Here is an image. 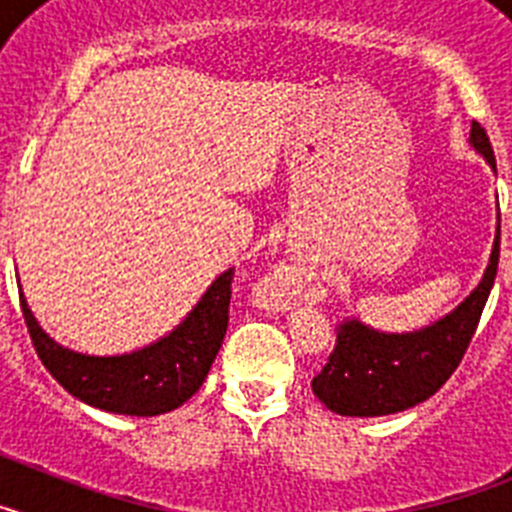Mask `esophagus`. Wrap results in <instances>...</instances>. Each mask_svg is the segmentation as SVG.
I'll return each mask as SVG.
<instances>
[{
    "mask_svg": "<svg viewBox=\"0 0 512 512\" xmlns=\"http://www.w3.org/2000/svg\"><path fill=\"white\" fill-rule=\"evenodd\" d=\"M302 282H305V269L297 259L279 261L274 269L264 277V297L271 307H287L302 292Z\"/></svg>",
    "mask_w": 512,
    "mask_h": 512,
    "instance_id": "esophagus-1",
    "label": "esophagus"
}]
</instances>
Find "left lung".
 Wrapping results in <instances>:
<instances>
[{"label": "left lung", "mask_w": 512, "mask_h": 512, "mask_svg": "<svg viewBox=\"0 0 512 512\" xmlns=\"http://www.w3.org/2000/svg\"><path fill=\"white\" fill-rule=\"evenodd\" d=\"M469 146L497 174L490 138L472 122ZM500 261V210L490 264L472 295L436 323L410 333H387L359 318H346L336 328V348L323 372L312 379V392L325 408L351 418H379L415 408L441 390L454 374L477 330Z\"/></svg>", "instance_id": "8db88e82"}]
</instances>
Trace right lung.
I'll return each mask as SVG.
<instances>
[{"instance_id": "1", "label": "right lung", "mask_w": 512, "mask_h": 512, "mask_svg": "<svg viewBox=\"0 0 512 512\" xmlns=\"http://www.w3.org/2000/svg\"><path fill=\"white\" fill-rule=\"evenodd\" d=\"M233 269L207 287L187 318L158 341L130 354L94 356L53 341L20 289V305L40 361L63 390L92 408L117 415L171 413L200 390L228 330Z\"/></svg>"}]
</instances>
